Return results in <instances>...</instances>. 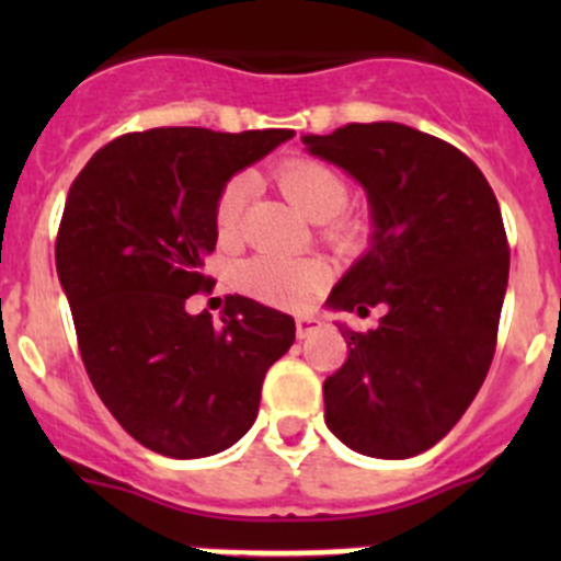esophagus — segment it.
Returning <instances> with one entry per match:
<instances>
[{"label":"esophagus","mask_w":561,"mask_h":561,"mask_svg":"<svg viewBox=\"0 0 561 561\" xmlns=\"http://www.w3.org/2000/svg\"><path fill=\"white\" fill-rule=\"evenodd\" d=\"M297 336H300V340H306V336H311L314 334L317 329H320V320H317V317H311V314H300L297 317Z\"/></svg>","instance_id":"obj_1"}]
</instances>
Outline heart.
Here are the masks:
<instances>
[{
    "mask_svg": "<svg viewBox=\"0 0 561 561\" xmlns=\"http://www.w3.org/2000/svg\"><path fill=\"white\" fill-rule=\"evenodd\" d=\"M277 185L286 199L311 221L331 219L345 199L348 182L336 168L317 160H289L277 171ZM250 182L244 176L227 182L216 196L213 225L221 244H230L238 236L241 213L247 205ZM342 232V230H336ZM238 289L264 300L272 306H304L309 304L317 289L325 284V266L317 257H289V255H255L236 270Z\"/></svg>",
    "mask_w": 561,
    "mask_h": 561,
    "instance_id": "b5f03b06",
    "label": "heart"
}]
</instances>
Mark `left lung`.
I'll use <instances>...</instances> for the list:
<instances>
[{"mask_svg":"<svg viewBox=\"0 0 561 561\" xmlns=\"http://www.w3.org/2000/svg\"><path fill=\"white\" fill-rule=\"evenodd\" d=\"M368 196L370 241L331 289V311L385 314L340 325L348 359L323 385L325 424L368 458H413L460 421L483 385L508 286L503 216L480 168L433 134L351 123L304 134Z\"/></svg>","mask_w":561,"mask_h":561,"instance_id":"left-lung-1","label":"left lung"}]
</instances>
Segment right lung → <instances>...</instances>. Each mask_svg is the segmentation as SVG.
Listing matches in <instances>:
<instances>
[{
    "label": "right lung",
    "instance_id": "right-lung-1",
    "mask_svg": "<svg viewBox=\"0 0 561 561\" xmlns=\"http://www.w3.org/2000/svg\"><path fill=\"white\" fill-rule=\"evenodd\" d=\"M291 128H148L87 162L64 205L56 270L98 396L142 447L207 458L255 424L266 370L295 342L284 311L227 297L221 325L191 314L216 250L213 207Z\"/></svg>",
    "mask_w": 561,
    "mask_h": 561
}]
</instances>
